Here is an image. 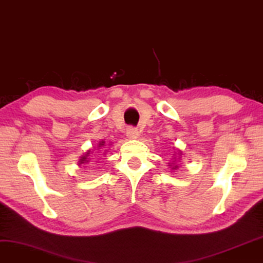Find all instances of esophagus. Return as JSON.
<instances>
[{
  "instance_id": "obj_1",
  "label": "esophagus",
  "mask_w": 263,
  "mask_h": 263,
  "mask_svg": "<svg viewBox=\"0 0 263 263\" xmlns=\"http://www.w3.org/2000/svg\"><path fill=\"white\" fill-rule=\"evenodd\" d=\"M126 136H127V138H129V139H136V138H138L139 132L137 128L128 127L127 129H126Z\"/></svg>"
}]
</instances>
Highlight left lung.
Masks as SVG:
<instances>
[{
	"label": "left lung",
	"instance_id": "1",
	"mask_svg": "<svg viewBox=\"0 0 263 263\" xmlns=\"http://www.w3.org/2000/svg\"><path fill=\"white\" fill-rule=\"evenodd\" d=\"M179 154H181V152H179ZM175 161H176V160H175ZM170 166H171V165H170ZM177 167H178V166H177V165H175L174 167H172V170H176V168H177Z\"/></svg>",
	"mask_w": 263,
	"mask_h": 263
}]
</instances>
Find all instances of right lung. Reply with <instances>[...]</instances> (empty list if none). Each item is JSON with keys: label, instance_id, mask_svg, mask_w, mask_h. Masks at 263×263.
Returning <instances> with one entry per match:
<instances>
[{"label": "right lung", "instance_id": "add662e5", "mask_svg": "<svg viewBox=\"0 0 263 263\" xmlns=\"http://www.w3.org/2000/svg\"><path fill=\"white\" fill-rule=\"evenodd\" d=\"M103 145H104V142H103V141L99 142L98 147H103ZM89 154H91V151H88L87 153H86L85 155H82L81 158H80V160H79V165H81V164H87V162H89V159H88Z\"/></svg>", "mask_w": 263, "mask_h": 263}]
</instances>
